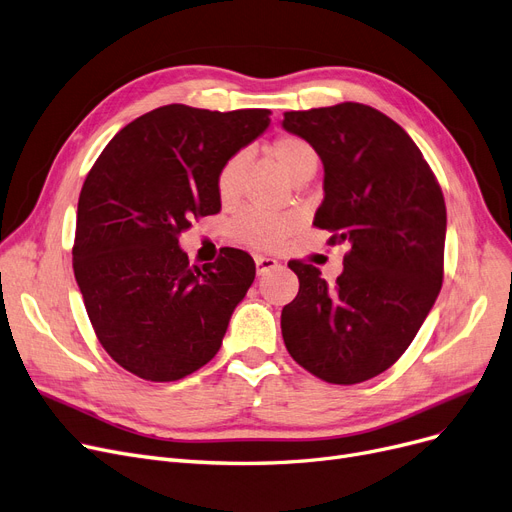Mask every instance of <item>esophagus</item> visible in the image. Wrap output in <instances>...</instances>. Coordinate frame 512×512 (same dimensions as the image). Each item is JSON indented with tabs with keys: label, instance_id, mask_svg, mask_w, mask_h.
Masks as SVG:
<instances>
[{
	"label": "esophagus",
	"instance_id": "34e87169",
	"mask_svg": "<svg viewBox=\"0 0 512 512\" xmlns=\"http://www.w3.org/2000/svg\"><path fill=\"white\" fill-rule=\"evenodd\" d=\"M255 268H257V276H265L268 272L280 268V263H278L274 257L255 255Z\"/></svg>",
	"mask_w": 512,
	"mask_h": 512
}]
</instances>
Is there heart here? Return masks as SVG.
<instances>
[{
    "instance_id": "obj_1",
    "label": "heart",
    "mask_w": 512,
    "mask_h": 512,
    "mask_svg": "<svg viewBox=\"0 0 512 512\" xmlns=\"http://www.w3.org/2000/svg\"><path fill=\"white\" fill-rule=\"evenodd\" d=\"M272 159L280 171L293 184L305 175H314L320 163L316 148L299 136H280L270 146ZM247 154H234L217 173V196L224 205H232L242 186L244 171H247ZM297 226L293 215L284 213H261V211H242L230 226V232L236 240L251 244L257 249H270L282 242Z\"/></svg>"
}]
</instances>
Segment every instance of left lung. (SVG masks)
<instances>
[{
	"label": "left lung",
	"mask_w": 512,
	"mask_h": 512,
	"mask_svg": "<svg viewBox=\"0 0 512 512\" xmlns=\"http://www.w3.org/2000/svg\"><path fill=\"white\" fill-rule=\"evenodd\" d=\"M282 127L324 165L314 226L351 244L332 284L314 265L288 263L299 295L282 309V339L318 379L362 383L399 360L435 305L446 203L418 146L379 110L358 102L291 110Z\"/></svg>",
	"instance_id": "8db88e82"
}]
</instances>
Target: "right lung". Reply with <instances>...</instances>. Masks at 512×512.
<instances>
[{"instance_id":"obj_1","label":"right lung","mask_w":512,"mask_h":512,"mask_svg":"<svg viewBox=\"0 0 512 512\" xmlns=\"http://www.w3.org/2000/svg\"><path fill=\"white\" fill-rule=\"evenodd\" d=\"M268 127L265 108L161 106L125 125L87 173L75 278L98 341L140 379H184L219 351L255 263L226 249L215 263L190 265L177 236L221 209V165Z\"/></svg>"}]
</instances>
